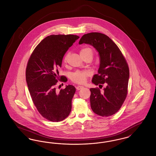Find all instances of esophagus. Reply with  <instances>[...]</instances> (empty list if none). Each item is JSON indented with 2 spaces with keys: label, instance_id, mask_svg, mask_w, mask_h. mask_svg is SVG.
Instances as JSON below:
<instances>
[{
  "label": "esophagus",
  "instance_id": "obj_1",
  "mask_svg": "<svg viewBox=\"0 0 156 156\" xmlns=\"http://www.w3.org/2000/svg\"><path fill=\"white\" fill-rule=\"evenodd\" d=\"M83 88V86H81V85H78V86H77L76 87V89L77 90H80V89H81L82 88Z\"/></svg>",
  "mask_w": 156,
  "mask_h": 156
}]
</instances>
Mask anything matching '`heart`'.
<instances>
[{"label":"heart","mask_w":156,"mask_h":156,"mask_svg":"<svg viewBox=\"0 0 156 156\" xmlns=\"http://www.w3.org/2000/svg\"><path fill=\"white\" fill-rule=\"evenodd\" d=\"M89 52L92 54V51L90 48H82L80 54L81 55ZM67 60V56H66L64 58V62H66ZM89 75V72L88 71H76L71 75V79L73 82L77 83H83L87 81V77Z\"/></svg>","instance_id":"1"}]
</instances>
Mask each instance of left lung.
<instances>
[{"label":"left lung","instance_id":"left-lung-1","mask_svg":"<svg viewBox=\"0 0 156 156\" xmlns=\"http://www.w3.org/2000/svg\"><path fill=\"white\" fill-rule=\"evenodd\" d=\"M83 43L93 46L99 55L98 74L94 75L92 82L99 86L106 85L102 92L98 88L90 89L91 109L101 116L113 115L120 109L127 96L129 78L127 63L117 45L104 34H85L79 41L80 44Z\"/></svg>","mask_w":156,"mask_h":156}]
</instances>
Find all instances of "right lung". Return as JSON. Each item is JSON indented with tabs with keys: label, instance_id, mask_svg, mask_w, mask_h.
Masks as SVG:
<instances>
[{
	"label": "right lung",
	"instance_id": "right-lung-1",
	"mask_svg": "<svg viewBox=\"0 0 156 156\" xmlns=\"http://www.w3.org/2000/svg\"><path fill=\"white\" fill-rule=\"evenodd\" d=\"M79 38L73 34L48 36L37 45L29 59L26 78L30 95L38 111L50 121H62L71 111L75 88L68 85L58 92L55 85L59 79L67 81L66 76H59L58 70L65 54Z\"/></svg>",
	"mask_w": 156,
	"mask_h": 156
}]
</instances>
